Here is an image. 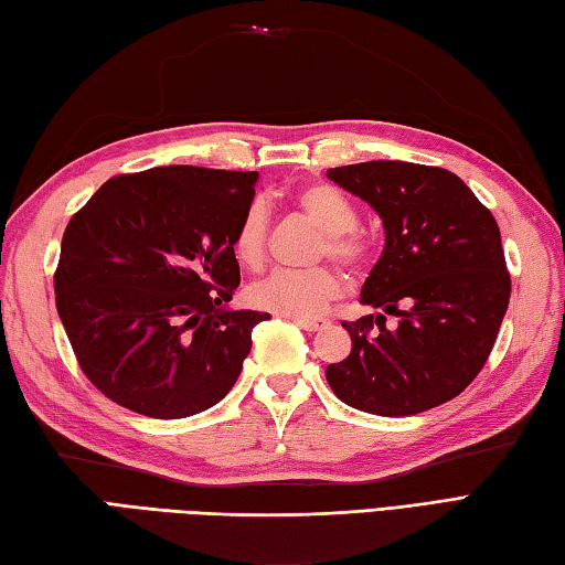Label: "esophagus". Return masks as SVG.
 Here are the masks:
<instances>
[{
	"mask_svg": "<svg viewBox=\"0 0 565 565\" xmlns=\"http://www.w3.org/2000/svg\"><path fill=\"white\" fill-rule=\"evenodd\" d=\"M294 322L306 332H318V330H326L330 326V322L322 318H294Z\"/></svg>",
	"mask_w": 565,
	"mask_h": 565,
	"instance_id": "obj_1",
	"label": "esophagus"
}]
</instances>
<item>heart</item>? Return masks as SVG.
Instances as JSON below:
<instances>
[{"label":"heart","mask_w":565,"mask_h":565,"mask_svg":"<svg viewBox=\"0 0 565 565\" xmlns=\"http://www.w3.org/2000/svg\"><path fill=\"white\" fill-rule=\"evenodd\" d=\"M296 209L322 231L318 259L330 257L350 271L366 269L376 257V243L364 227H359L356 209L350 196L328 182H316L296 191ZM269 218L259 201L249 203L233 235V252L247 269H259L267 257ZM342 291L340 274L332 267H313L306 271H274L247 289V301L279 313L284 318H310L330 306Z\"/></svg>","instance_id":"1"}]
</instances>
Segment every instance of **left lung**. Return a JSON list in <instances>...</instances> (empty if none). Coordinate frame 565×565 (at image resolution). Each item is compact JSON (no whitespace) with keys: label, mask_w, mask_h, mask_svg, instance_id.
I'll return each mask as SVG.
<instances>
[{"label":"left lung","mask_w":565,"mask_h":565,"mask_svg":"<svg viewBox=\"0 0 565 565\" xmlns=\"http://www.w3.org/2000/svg\"><path fill=\"white\" fill-rule=\"evenodd\" d=\"M332 182L376 209L386 249L362 303L342 322L352 352L326 369L334 395L371 415L405 417L456 398L486 366L510 303L500 227L459 177L415 162H359ZM388 315L399 326L386 329Z\"/></svg>","instance_id":"8db88e82"}]
</instances>
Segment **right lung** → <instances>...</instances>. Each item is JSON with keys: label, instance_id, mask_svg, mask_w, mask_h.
Segmentation results:
<instances>
[{"label": "right lung", "instance_id": "add662e5", "mask_svg": "<svg viewBox=\"0 0 565 565\" xmlns=\"http://www.w3.org/2000/svg\"><path fill=\"white\" fill-rule=\"evenodd\" d=\"M257 172L172 164L116 174L72 215L55 308L94 388L138 415L177 419L235 386L252 328L225 310L239 286L235 227Z\"/></svg>", "mask_w": 565, "mask_h": 565}]
</instances>
